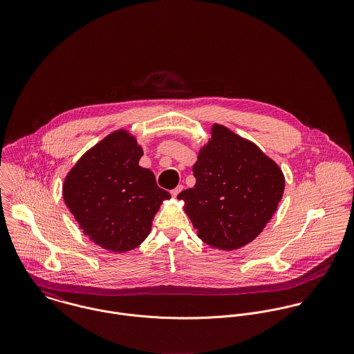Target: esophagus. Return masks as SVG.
<instances>
[{"label": "esophagus", "mask_w": 354, "mask_h": 354, "mask_svg": "<svg viewBox=\"0 0 354 354\" xmlns=\"http://www.w3.org/2000/svg\"><path fill=\"white\" fill-rule=\"evenodd\" d=\"M183 189H184V187H183V185H178V187H176L174 189H171V192H170V194H171V196H173V198H177V196H178V194H180Z\"/></svg>", "instance_id": "esophagus-1"}]
</instances>
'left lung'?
Returning <instances> with one entry per match:
<instances>
[{
    "mask_svg": "<svg viewBox=\"0 0 354 354\" xmlns=\"http://www.w3.org/2000/svg\"><path fill=\"white\" fill-rule=\"evenodd\" d=\"M209 133L192 167L196 184L177 199L203 243L234 251L270 222L285 191V176L275 160L227 127L212 124Z\"/></svg>",
    "mask_w": 354,
    "mask_h": 354,
    "instance_id": "8db88e82",
    "label": "left lung"
}]
</instances>
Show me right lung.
<instances>
[{
	"mask_svg": "<svg viewBox=\"0 0 354 354\" xmlns=\"http://www.w3.org/2000/svg\"><path fill=\"white\" fill-rule=\"evenodd\" d=\"M143 149L127 129L107 135L84 152L65 176L64 202L91 241L110 252L139 247L170 194L139 166Z\"/></svg>",
	"mask_w": 354,
	"mask_h": 354,
	"instance_id": "obj_1",
	"label": "right lung"
}]
</instances>
